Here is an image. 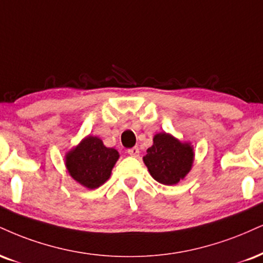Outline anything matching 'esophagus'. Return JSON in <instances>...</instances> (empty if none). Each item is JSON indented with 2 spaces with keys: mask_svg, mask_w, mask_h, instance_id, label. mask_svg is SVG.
<instances>
[{
  "mask_svg": "<svg viewBox=\"0 0 263 263\" xmlns=\"http://www.w3.org/2000/svg\"><path fill=\"white\" fill-rule=\"evenodd\" d=\"M127 153L131 157H138L140 156V149H138V147H132L129 148V149H127Z\"/></svg>",
  "mask_w": 263,
  "mask_h": 263,
  "instance_id": "1",
  "label": "esophagus"
}]
</instances>
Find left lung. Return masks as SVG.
Masks as SVG:
<instances>
[{
  "label": "left lung",
  "instance_id": "left-lung-1",
  "mask_svg": "<svg viewBox=\"0 0 263 263\" xmlns=\"http://www.w3.org/2000/svg\"><path fill=\"white\" fill-rule=\"evenodd\" d=\"M194 148L181 143L172 135L160 132L153 138V145L147 149L143 162L152 178L163 185L172 186L187 175L194 163Z\"/></svg>",
  "mask_w": 263,
  "mask_h": 263
}]
</instances>
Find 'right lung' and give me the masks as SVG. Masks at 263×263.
Segmentation results:
<instances>
[{
    "label": "right lung",
    "instance_id": "right-lung-1",
    "mask_svg": "<svg viewBox=\"0 0 263 263\" xmlns=\"http://www.w3.org/2000/svg\"><path fill=\"white\" fill-rule=\"evenodd\" d=\"M119 157V152L105 147L100 138L88 136L66 154L65 163L76 181L93 190L110 178Z\"/></svg>",
    "mask_w": 263,
    "mask_h": 263
}]
</instances>
